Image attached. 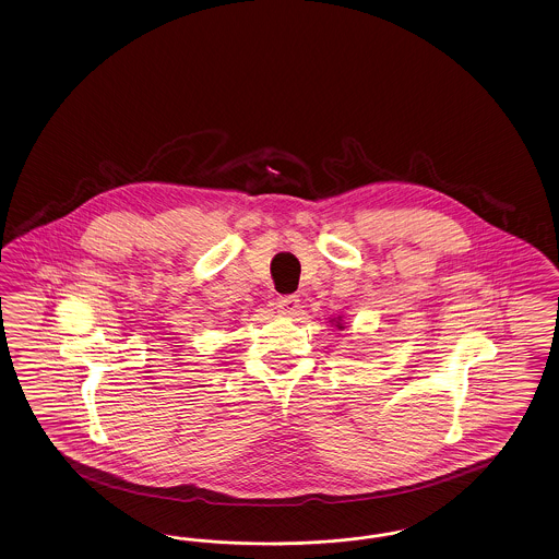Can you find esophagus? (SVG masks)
<instances>
[{
    "instance_id": "obj_1",
    "label": "esophagus",
    "mask_w": 559,
    "mask_h": 559,
    "mask_svg": "<svg viewBox=\"0 0 559 559\" xmlns=\"http://www.w3.org/2000/svg\"><path fill=\"white\" fill-rule=\"evenodd\" d=\"M276 308L285 317H295L299 312V297L297 295H281L276 299Z\"/></svg>"
}]
</instances>
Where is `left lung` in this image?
<instances>
[{"label":"left lung","instance_id":"1","mask_svg":"<svg viewBox=\"0 0 559 559\" xmlns=\"http://www.w3.org/2000/svg\"><path fill=\"white\" fill-rule=\"evenodd\" d=\"M340 320H342V317H337V320L333 319L331 322H335V326H337V329H344V324H342Z\"/></svg>","mask_w":559,"mask_h":559}]
</instances>
